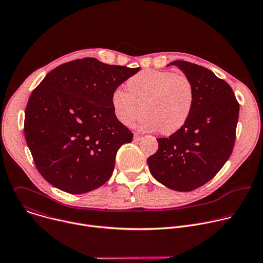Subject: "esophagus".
Returning <instances> with one entry per match:
<instances>
[{
    "mask_svg": "<svg viewBox=\"0 0 263 263\" xmlns=\"http://www.w3.org/2000/svg\"><path fill=\"white\" fill-rule=\"evenodd\" d=\"M141 139V135L138 134V133H135L134 134V141H139Z\"/></svg>",
    "mask_w": 263,
    "mask_h": 263,
    "instance_id": "1",
    "label": "esophagus"
}]
</instances>
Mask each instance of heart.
Wrapping results in <instances>:
<instances>
[{"label": "heart", "instance_id": "1", "mask_svg": "<svg viewBox=\"0 0 263 263\" xmlns=\"http://www.w3.org/2000/svg\"><path fill=\"white\" fill-rule=\"evenodd\" d=\"M127 91L117 88L111 104L117 119L130 126L139 117V128L173 134L189 120L195 103V88L189 77L167 70L146 69L126 82Z\"/></svg>", "mask_w": 263, "mask_h": 263}]
</instances>
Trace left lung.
<instances>
[{
	"instance_id": "1",
	"label": "left lung",
	"mask_w": 263,
	"mask_h": 263,
	"mask_svg": "<svg viewBox=\"0 0 263 263\" xmlns=\"http://www.w3.org/2000/svg\"><path fill=\"white\" fill-rule=\"evenodd\" d=\"M178 66L195 88V103L185 125L157 138L147 158L153 177L177 192H191L210 181L229 159L235 142L239 104L230 85L208 68L182 60Z\"/></svg>"
}]
</instances>
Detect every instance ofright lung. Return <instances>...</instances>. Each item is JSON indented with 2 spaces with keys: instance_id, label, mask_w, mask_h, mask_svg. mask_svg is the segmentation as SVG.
I'll return each instance as SVG.
<instances>
[{
  "instance_id": "right-lung-1",
  "label": "right lung",
  "mask_w": 263,
  "mask_h": 263,
  "mask_svg": "<svg viewBox=\"0 0 263 263\" xmlns=\"http://www.w3.org/2000/svg\"><path fill=\"white\" fill-rule=\"evenodd\" d=\"M139 69L77 59L51 70L32 91L25 137L37 170L56 189L81 195L111 177L119 148L133 138L111 95Z\"/></svg>"
}]
</instances>
